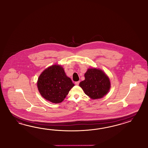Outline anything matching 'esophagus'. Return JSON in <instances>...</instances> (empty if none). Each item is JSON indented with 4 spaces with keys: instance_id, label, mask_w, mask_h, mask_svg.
Here are the masks:
<instances>
[{
    "instance_id": "34e87169",
    "label": "esophagus",
    "mask_w": 148,
    "mask_h": 148,
    "mask_svg": "<svg viewBox=\"0 0 148 148\" xmlns=\"http://www.w3.org/2000/svg\"><path fill=\"white\" fill-rule=\"evenodd\" d=\"M79 84H80V81H77V82H75V84H76V86H78Z\"/></svg>"
}]
</instances>
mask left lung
Instances as JSON below:
<instances>
[{"label": "left lung", "mask_w": 148, "mask_h": 148, "mask_svg": "<svg viewBox=\"0 0 148 148\" xmlns=\"http://www.w3.org/2000/svg\"><path fill=\"white\" fill-rule=\"evenodd\" d=\"M84 77L85 80L81 81L79 86L91 99H101L108 93L110 88V80L102 70L89 68Z\"/></svg>", "instance_id": "obj_1"}]
</instances>
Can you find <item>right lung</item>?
<instances>
[{"label": "right lung", "instance_id": "add662e5", "mask_svg": "<svg viewBox=\"0 0 148 148\" xmlns=\"http://www.w3.org/2000/svg\"><path fill=\"white\" fill-rule=\"evenodd\" d=\"M37 86L41 95L54 103L64 101L69 90L74 86L71 78L66 76L64 68L53 65L40 74Z\"/></svg>", "mask_w": 148, "mask_h": 148}]
</instances>
